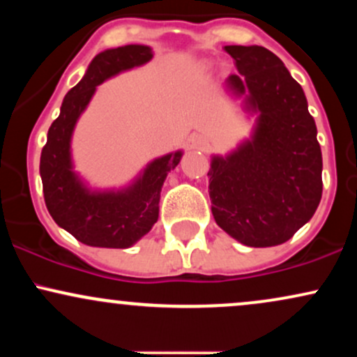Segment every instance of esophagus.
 Returning <instances> with one entry per match:
<instances>
[{"label":"esophagus","instance_id":"34e87169","mask_svg":"<svg viewBox=\"0 0 357 357\" xmlns=\"http://www.w3.org/2000/svg\"><path fill=\"white\" fill-rule=\"evenodd\" d=\"M208 144V139L202 136V134H196L195 137H192V146L196 147V149H204Z\"/></svg>","mask_w":357,"mask_h":357}]
</instances>
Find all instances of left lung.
<instances>
[{"label":"left lung","instance_id":"left-lung-1","mask_svg":"<svg viewBox=\"0 0 357 357\" xmlns=\"http://www.w3.org/2000/svg\"><path fill=\"white\" fill-rule=\"evenodd\" d=\"M225 50L240 73L225 80V90L255 122L235 149L211 155L213 218L247 247H275L292 238L321 203L317 127L304 90L275 53L258 45Z\"/></svg>","mask_w":357,"mask_h":357}]
</instances>
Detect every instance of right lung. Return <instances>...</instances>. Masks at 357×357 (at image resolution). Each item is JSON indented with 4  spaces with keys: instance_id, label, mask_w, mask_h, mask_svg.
<instances>
[{
    "instance_id": "right-lung-1",
    "label": "right lung",
    "mask_w": 357,
    "mask_h": 357,
    "mask_svg": "<svg viewBox=\"0 0 357 357\" xmlns=\"http://www.w3.org/2000/svg\"><path fill=\"white\" fill-rule=\"evenodd\" d=\"M153 55L151 47L134 43L93 56L48 129L40 158L45 203L55 223L89 247L129 248L149 233L159 218L162 184L183 158L181 149L159 155L124 186L105 190L90 186L73 166V130L97 87L119 73L142 67Z\"/></svg>"
}]
</instances>
